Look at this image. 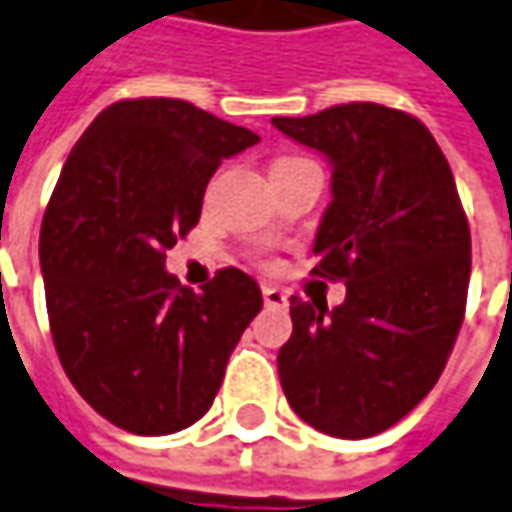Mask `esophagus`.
Listing matches in <instances>:
<instances>
[{
  "label": "esophagus",
  "mask_w": 512,
  "mask_h": 512,
  "mask_svg": "<svg viewBox=\"0 0 512 512\" xmlns=\"http://www.w3.org/2000/svg\"><path fill=\"white\" fill-rule=\"evenodd\" d=\"M263 302H266V308H285L288 297H285V291L274 288V285H263Z\"/></svg>",
  "instance_id": "34e87169"
}]
</instances>
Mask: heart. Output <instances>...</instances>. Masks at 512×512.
<instances>
[{
  "label": "heart",
  "mask_w": 512,
  "mask_h": 512,
  "mask_svg": "<svg viewBox=\"0 0 512 512\" xmlns=\"http://www.w3.org/2000/svg\"><path fill=\"white\" fill-rule=\"evenodd\" d=\"M285 162H297V159H280V162H277V165H285Z\"/></svg>",
  "instance_id": "obj_1"
}]
</instances>
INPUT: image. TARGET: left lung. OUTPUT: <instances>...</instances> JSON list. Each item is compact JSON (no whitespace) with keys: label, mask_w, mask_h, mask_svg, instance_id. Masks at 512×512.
I'll use <instances>...</instances> for the list:
<instances>
[{"label":"left lung","mask_w":512,"mask_h":512,"mask_svg":"<svg viewBox=\"0 0 512 512\" xmlns=\"http://www.w3.org/2000/svg\"><path fill=\"white\" fill-rule=\"evenodd\" d=\"M271 123L328 156L333 201L314 274L347 285L336 308L291 297L280 384L308 426L373 437L429 395L462 328L471 229L454 173L429 128L389 106L342 103Z\"/></svg>","instance_id":"obj_1"}]
</instances>
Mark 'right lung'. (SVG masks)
Returning <instances> with one entry per match:
<instances>
[{
    "instance_id": "right-lung-1",
    "label": "right lung",
    "mask_w": 512,
    "mask_h": 512,
    "mask_svg": "<svg viewBox=\"0 0 512 512\" xmlns=\"http://www.w3.org/2000/svg\"><path fill=\"white\" fill-rule=\"evenodd\" d=\"M257 139L187 100L137 97L100 111L66 156L38 238L52 342L83 401L131 434L204 417L263 308L241 269L201 294L165 271L212 173Z\"/></svg>"
}]
</instances>
